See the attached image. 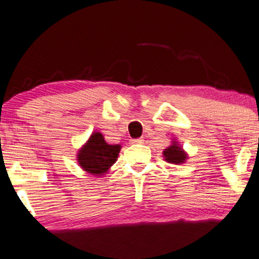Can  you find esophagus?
Here are the masks:
<instances>
[{"mask_svg": "<svg viewBox=\"0 0 259 259\" xmlns=\"http://www.w3.org/2000/svg\"><path fill=\"white\" fill-rule=\"evenodd\" d=\"M144 142L143 138H136V139H131V143L132 144H142Z\"/></svg>", "mask_w": 259, "mask_h": 259, "instance_id": "1", "label": "esophagus"}]
</instances>
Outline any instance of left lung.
<instances>
[{"mask_svg": "<svg viewBox=\"0 0 259 259\" xmlns=\"http://www.w3.org/2000/svg\"><path fill=\"white\" fill-rule=\"evenodd\" d=\"M175 143V142H174ZM164 156L166 159V161L172 162V164H182L185 161L186 153L181 149L180 147H177L176 144H172L171 147H168L167 149H165Z\"/></svg>", "mask_w": 259, "mask_h": 259, "instance_id": "obj_1", "label": "left lung"}]
</instances>
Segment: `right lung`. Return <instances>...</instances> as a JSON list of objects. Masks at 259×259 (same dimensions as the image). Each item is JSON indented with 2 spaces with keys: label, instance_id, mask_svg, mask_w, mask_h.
Segmentation results:
<instances>
[{
  "label": "right lung",
  "instance_id": "obj_1",
  "mask_svg": "<svg viewBox=\"0 0 259 259\" xmlns=\"http://www.w3.org/2000/svg\"><path fill=\"white\" fill-rule=\"evenodd\" d=\"M120 149V145L107 144L101 133L95 132L78 153V161L92 175H101L117 160Z\"/></svg>",
  "mask_w": 259,
  "mask_h": 259
}]
</instances>
